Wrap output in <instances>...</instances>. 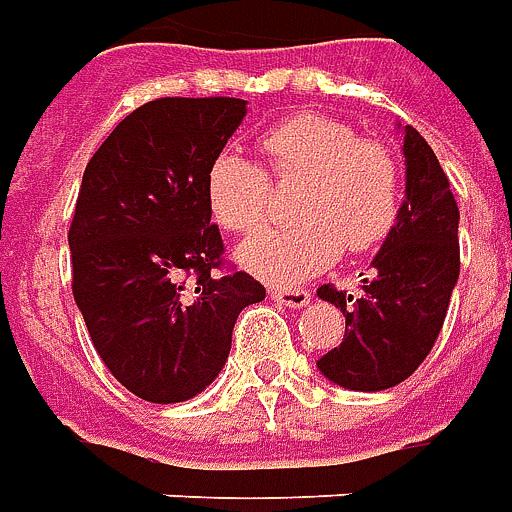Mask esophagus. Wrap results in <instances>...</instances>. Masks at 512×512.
Returning <instances> with one entry per match:
<instances>
[{
	"mask_svg": "<svg viewBox=\"0 0 512 512\" xmlns=\"http://www.w3.org/2000/svg\"><path fill=\"white\" fill-rule=\"evenodd\" d=\"M272 300H278L281 305H289V308H302L311 302V292L308 289H272Z\"/></svg>",
	"mask_w": 512,
	"mask_h": 512,
	"instance_id": "obj_1",
	"label": "esophagus"
}]
</instances>
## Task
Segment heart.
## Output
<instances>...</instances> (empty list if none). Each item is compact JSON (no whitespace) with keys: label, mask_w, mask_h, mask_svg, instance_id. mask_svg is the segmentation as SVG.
Wrapping results in <instances>:
<instances>
[{"label":"heart","mask_w":512,"mask_h":512,"mask_svg":"<svg viewBox=\"0 0 512 512\" xmlns=\"http://www.w3.org/2000/svg\"><path fill=\"white\" fill-rule=\"evenodd\" d=\"M261 166L220 152L207 169V204L220 229L248 237L270 212V182L297 188L294 218L240 248L242 267L272 283H297L330 267L341 251L376 248L401 207V166L379 138H357L349 122L319 111L286 117L259 138Z\"/></svg>","instance_id":"1"}]
</instances>
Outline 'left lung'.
Returning a JSON list of instances; mask_svg holds the SVG:
<instances>
[{"label":"left lung","mask_w":512,"mask_h":512,"mask_svg":"<svg viewBox=\"0 0 512 512\" xmlns=\"http://www.w3.org/2000/svg\"><path fill=\"white\" fill-rule=\"evenodd\" d=\"M406 201L376 253L374 278L354 297L333 283L319 297L346 316L341 346L319 357V371L346 390L376 393L420 368L445 324L458 281V204L434 149L404 128Z\"/></svg>","instance_id":"left-lung-1"}]
</instances>
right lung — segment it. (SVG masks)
<instances>
[{
    "instance_id": "obj_1",
    "label": "right lung",
    "mask_w": 512,
    "mask_h": 512,
    "mask_svg": "<svg viewBox=\"0 0 512 512\" xmlns=\"http://www.w3.org/2000/svg\"><path fill=\"white\" fill-rule=\"evenodd\" d=\"M245 117L240 98H158L87 163L67 231L73 297L100 360L130 393L179 404L220 374L264 286L223 264L207 169Z\"/></svg>"
}]
</instances>
